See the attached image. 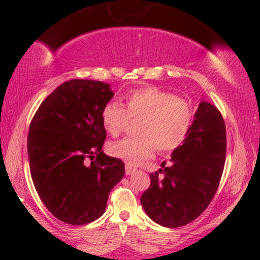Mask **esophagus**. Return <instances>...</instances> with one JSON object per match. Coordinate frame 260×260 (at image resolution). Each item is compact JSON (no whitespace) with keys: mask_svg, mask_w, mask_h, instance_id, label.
<instances>
[{"mask_svg":"<svg viewBox=\"0 0 260 260\" xmlns=\"http://www.w3.org/2000/svg\"><path fill=\"white\" fill-rule=\"evenodd\" d=\"M124 171H126V175H127V176H129V175L134 174V172H136L137 170L134 169V168H132V166H128V165H127L126 169H124Z\"/></svg>","mask_w":260,"mask_h":260,"instance_id":"1","label":"esophagus"}]
</instances>
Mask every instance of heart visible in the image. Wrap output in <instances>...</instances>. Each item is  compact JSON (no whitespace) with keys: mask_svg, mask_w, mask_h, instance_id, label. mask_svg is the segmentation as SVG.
<instances>
[{"mask_svg":"<svg viewBox=\"0 0 260 260\" xmlns=\"http://www.w3.org/2000/svg\"><path fill=\"white\" fill-rule=\"evenodd\" d=\"M123 99L126 109L115 101L104 106V128L116 137L126 129L129 118H140V137H127L111 143L109 151L115 157L129 166H138L153 156L156 148L171 151L186 140L193 121V110L187 99L153 85L133 89Z\"/></svg>","mask_w":260,"mask_h":260,"instance_id":"b5f03b06","label":"heart"}]
</instances>
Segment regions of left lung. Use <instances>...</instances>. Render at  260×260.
I'll list each match as a JSON object with an SVG mask.
<instances>
[{
    "label": "left lung",
    "instance_id": "obj_1",
    "mask_svg": "<svg viewBox=\"0 0 260 260\" xmlns=\"http://www.w3.org/2000/svg\"><path fill=\"white\" fill-rule=\"evenodd\" d=\"M226 159V128L219 110L203 101L171 164L150 174L140 203L153 221L175 229L196 220L215 196ZM162 173L161 176L159 174Z\"/></svg>",
    "mask_w": 260,
    "mask_h": 260
}]
</instances>
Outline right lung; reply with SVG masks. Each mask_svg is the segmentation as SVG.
I'll use <instances>...</instances> for the list:
<instances>
[{
  "label": "right lung",
  "instance_id": "add662e5",
  "mask_svg": "<svg viewBox=\"0 0 260 260\" xmlns=\"http://www.w3.org/2000/svg\"><path fill=\"white\" fill-rule=\"evenodd\" d=\"M112 96L107 83L68 80L41 103L29 126L35 189L50 213L66 223L99 219L124 176L123 161L101 151L106 138L101 111ZM86 157L95 160L86 164Z\"/></svg>",
  "mask_w": 260,
  "mask_h": 260
}]
</instances>
